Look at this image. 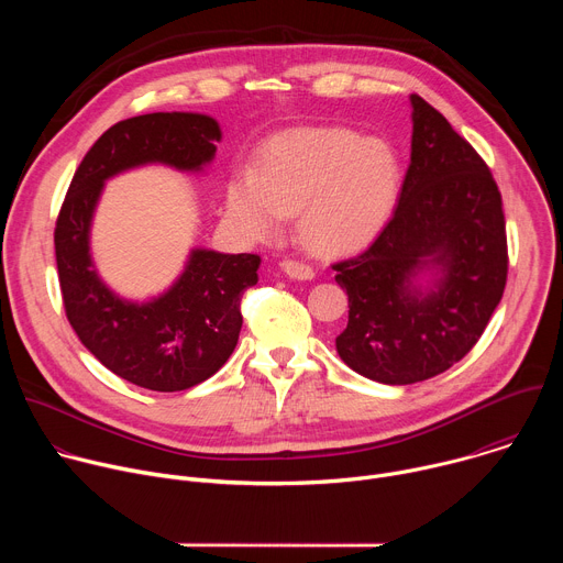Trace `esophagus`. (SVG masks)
<instances>
[{"label": "esophagus", "mask_w": 563, "mask_h": 563, "mask_svg": "<svg viewBox=\"0 0 563 563\" xmlns=\"http://www.w3.org/2000/svg\"><path fill=\"white\" fill-rule=\"evenodd\" d=\"M280 272L294 280H311L313 278V269L302 261H283Z\"/></svg>", "instance_id": "esophagus-1"}]
</instances>
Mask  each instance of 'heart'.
I'll return each instance as SVG.
<instances>
[{
	"label": "heart",
	"mask_w": 563,
	"mask_h": 563,
	"mask_svg": "<svg viewBox=\"0 0 563 563\" xmlns=\"http://www.w3.org/2000/svg\"><path fill=\"white\" fill-rule=\"evenodd\" d=\"M400 191L394 148L347 129H294L272 137L256 174L233 176L227 209L252 240H274L298 211L305 243L328 256L369 245Z\"/></svg>",
	"instance_id": "1"
}]
</instances>
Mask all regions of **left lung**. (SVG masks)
I'll list each match as a JSON object with an SVG mask.
<instances>
[{"label":"left lung","mask_w":563,"mask_h":563,"mask_svg":"<svg viewBox=\"0 0 563 563\" xmlns=\"http://www.w3.org/2000/svg\"><path fill=\"white\" fill-rule=\"evenodd\" d=\"M412 153L391 220L356 258L332 265L347 291L345 365L410 385L459 363L484 334L508 276L499 187L478 153L410 96Z\"/></svg>","instance_id":"obj_1"}]
</instances>
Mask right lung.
<instances>
[{"label":"right lung","instance_id":"obj_1","mask_svg":"<svg viewBox=\"0 0 563 563\" xmlns=\"http://www.w3.org/2000/svg\"><path fill=\"white\" fill-rule=\"evenodd\" d=\"M220 124L202 113H146L113 124L79 163L55 227V258L68 323L120 378L153 391L189 389L231 356L243 316L240 296L258 283L261 256L191 250L159 296L126 300L98 274L91 224L104 183L144 165L202 174Z\"/></svg>","mask_w":563,"mask_h":563}]
</instances>
